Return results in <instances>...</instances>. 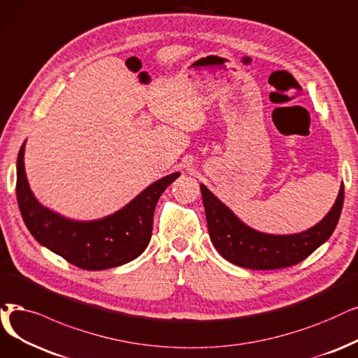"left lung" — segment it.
I'll return each mask as SVG.
<instances>
[{
  "mask_svg": "<svg viewBox=\"0 0 358 358\" xmlns=\"http://www.w3.org/2000/svg\"><path fill=\"white\" fill-rule=\"evenodd\" d=\"M199 188L213 245L227 262L254 270L289 267L307 259L331 238L344 206V185H341L334 207L317 224L299 234L271 235L241 222L206 185Z\"/></svg>",
  "mask_w": 358,
  "mask_h": 358,
  "instance_id": "1",
  "label": "left lung"
}]
</instances>
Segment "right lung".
<instances>
[{
  "instance_id": "obj_1",
  "label": "right lung",
  "mask_w": 358,
  "mask_h": 358,
  "mask_svg": "<svg viewBox=\"0 0 358 358\" xmlns=\"http://www.w3.org/2000/svg\"><path fill=\"white\" fill-rule=\"evenodd\" d=\"M179 178L171 173L151 183L129 204L103 219L79 222L39 204L27 183L24 144L17 157L16 194L23 222L41 245L85 270H106L129 263L150 244L154 210L160 195Z\"/></svg>"
}]
</instances>
